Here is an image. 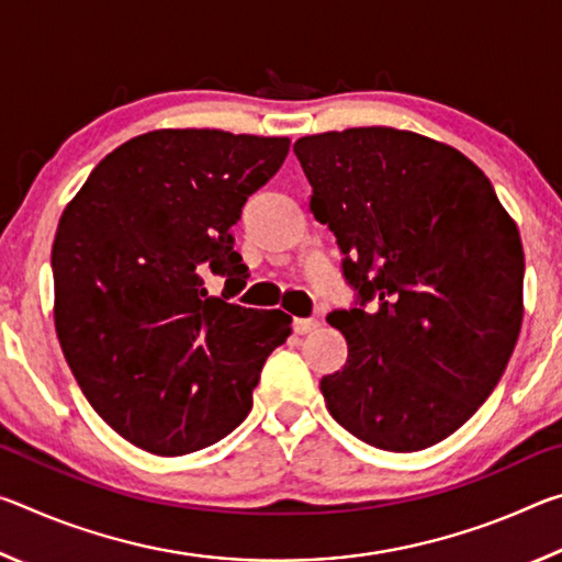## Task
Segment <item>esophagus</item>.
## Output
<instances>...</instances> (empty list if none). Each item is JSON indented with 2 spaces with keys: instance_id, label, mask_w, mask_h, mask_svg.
I'll list each match as a JSON object with an SVG mask.
<instances>
[{
  "instance_id": "esophagus-1",
  "label": "esophagus",
  "mask_w": 562,
  "mask_h": 562,
  "mask_svg": "<svg viewBox=\"0 0 562 562\" xmlns=\"http://www.w3.org/2000/svg\"><path fill=\"white\" fill-rule=\"evenodd\" d=\"M317 327H319V322L315 317H310V319L297 317V319L292 322V329L297 331V335H307V331H315Z\"/></svg>"
}]
</instances>
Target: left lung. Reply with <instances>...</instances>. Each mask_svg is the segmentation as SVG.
<instances>
[{"label":"left lung","mask_w":562,"mask_h":562,"mask_svg":"<svg viewBox=\"0 0 562 562\" xmlns=\"http://www.w3.org/2000/svg\"><path fill=\"white\" fill-rule=\"evenodd\" d=\"M310 211L337 237L355 307L322 376L329 414L382 451H422L475 414L518 341L522 245L483 170L461 150L386 126L304 136Z\"/></svg>","instance_id":"1"}]
</instances>
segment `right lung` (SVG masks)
Here are the masks:
<instances>
[{
	"mask_svg": "<svg viewBox=\"0 0 562 562\" xmlns=\"http://www.w3.org/2000/svg\"><path fill=\"white\" fill-rule=\"evenodd\" d=\"M290 138L164 128L91 170L54 237V322L83 396L138 449L183 456L252 408L265 359L292 317L207 297L243 288L231 227L278 173Z\"/></svg>",
	"mask_w": 562,
	"mask_h": 562,
	"instance_id": "obj_1",
	"label": "right lung"
}]
</instances>
